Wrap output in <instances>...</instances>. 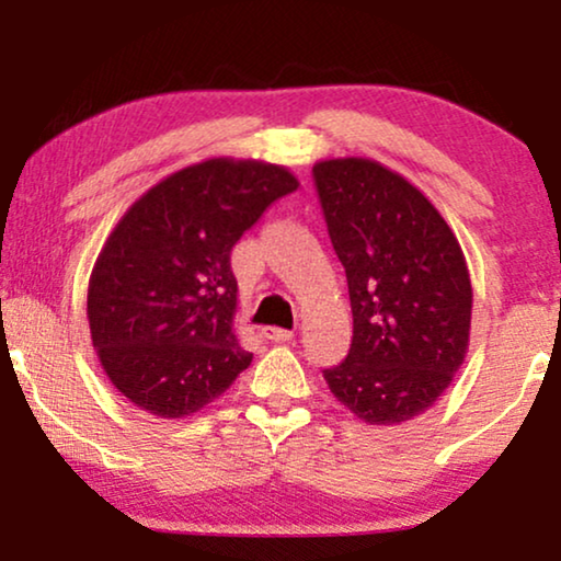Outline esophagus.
Segmentation results:
<instances>
[{
    "label": "esophagus",
    "mask_w": 561,
    "mask_h": 561,
    "mask_svg": "<svg viewBox=\"0 0 561 561\" xmlns=\"http://www.w3.org/2000/svg\"><path fill=\"white\" fill-rule=\"evenodd\" d=\"M263 334H265V340L278 342V344L294 340V332H288V329H280V327H265Z\"/></svg>",
    "instance_id": "esophagus-1"
}]
</instances>
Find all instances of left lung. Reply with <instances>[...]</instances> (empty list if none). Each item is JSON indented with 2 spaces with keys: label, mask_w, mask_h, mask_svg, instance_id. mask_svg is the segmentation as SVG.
I'll return each instance as SVG.
<instances>
[{
  "label": "left lung",
  "mask_w": 561,
  "mask_h": 561,
  "mask_svg": "<svg viewBox=\"0 0 561 561\" xmlns=\"http://www.w3.org/2000/svg\"><path fill=\"white\" fill-rule=\"evenodd\" d=\"M313 183L352 306L350 355L324 380L365 424H403L432 409L465 363L462 248L436 206L378 160H319Z\"/></svg>",
  "instance_id": "obj_1"
}]
</instances>
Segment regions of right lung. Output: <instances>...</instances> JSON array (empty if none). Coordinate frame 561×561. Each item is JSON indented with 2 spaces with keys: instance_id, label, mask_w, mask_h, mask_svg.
I'll return each instance as SVG.
<instances>
[{
  "instance_id": "right-lung-1",
  "label": "right lung",
  "mask_w": 561,
  "mask_h": 561,
  "mask_svg": "<svg viewBox=\"0 0 561 561\" xmlns=\"http://www.w3.org/2000/svg\"><path fill=\"white\" fill-rule=\"evenodd\" d=\"M296 188L283 165L209 158L156 183L117 221L91 271L87 317L99 363L129 403L191 416L248 370L229 255Z\"/></svg>"
}]
</instances>
